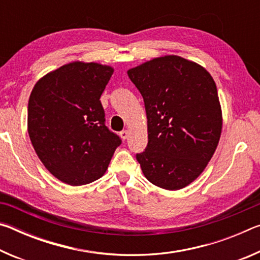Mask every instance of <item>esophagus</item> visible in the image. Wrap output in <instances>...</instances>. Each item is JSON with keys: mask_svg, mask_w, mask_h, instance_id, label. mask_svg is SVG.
<instances>
[{"mask_svg": "<svg viewBox=\"0 0 260 260\" xmlns=\"http://www.w3.org/2000/svg\"><path fill=\"white\" fill-rule=\"evenodd\" d=\"M128 135H129V131L125 129V131H121L120 132V136H121L122 140H126L127 138H128Z\"/></svg>", "mask_w": 260, "mask_h": 260, "instance_id": "34e87169", "label": "esophagus"}]
</instances>
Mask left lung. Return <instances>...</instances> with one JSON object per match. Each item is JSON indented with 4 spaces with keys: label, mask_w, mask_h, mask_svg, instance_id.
<instances>
[{
    "label": "left lung",
    "mask_w": 260,
    "mask_h": 260,
    "mask_svg": "<svg viewBox=\"0 0 260 260\" xmlns=\"http://www.w3.org/2000/svg\"><path fill=\"white\" fill-rule=\"evenodd\" d=\"M127 74L147 112L148 146L136 153L144 177L167 190L184 188L203 172L221 134L213 78L201 65L174 55L146 61Z\"/></svg>",
    "instance_id": "8db88e82"
}]
</instances>
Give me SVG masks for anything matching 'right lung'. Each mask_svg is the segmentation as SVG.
Masks as SVG:
<instances>
[{"label":"right lung","mask_w":260,"mask_h":260,"mask_svg":"<svg viewBox=\"0 0 260 260\" xmlns=\"http://www.w3.org/2000/svg\"><path fill=\"white\" fill-rule=\"evenodd\" d=\"M113 69L73 61L46 74L28 100L30 142L61 182L81 186L105 173L121 139L105 126L100 98Z\"/></svg>","instance_id":"1"}]
</instances>
